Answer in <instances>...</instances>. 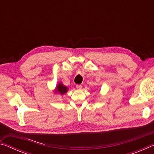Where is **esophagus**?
<instances>
[{
    "mask_svg": "<svg viewBox=\"0 0 154 154\" xmlns=\"http://www.w3.org/2000/svg\"><path fill=\"white\" fill-rule=\"evenodd\" d=\"M76 88L77 89H79V90H81L82 88V85H76Z\"/></svg>",
    "mask_w": 154,
    "mask_h": 154,
    "instance_id": "1",
    "label": "esophagus"
}]
</instances>
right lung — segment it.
<instances>
[{
    "mask_svg": "<svg viewBox=\"0 0 154 154\" xmlns=\"http://www.w3.org/2000/svg\"><path fill=\"white\" fill-rule=\"evenodd\" d=\"M67 90H68L67 88L62 84H61V83H59L56 88V92H60L61 94H65L67 92Z\"/></svg>",
    "mask_w": 154,
    "mask_h": 154,
    "instance_id": "add662e5",
    "label": "right lung"
}]
</instances>
